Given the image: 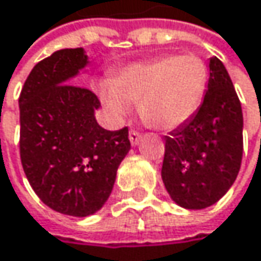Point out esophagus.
I'll use <instances>...</instances> for the list:
<instances>
[{"instance_id": "obj_1", "label": "esophagus", "mask_w": 261, "mask_h": 261, "mask_svg": "<svg viewBox=\"0 0 261 261\" xmlns=\"http://www.w3.org/2000/svg\"><path fill=\"white\" fill-rule=\"evenodd\" d=\"M128 137H130L131 145H133V146H137V145H139V142H140V137H142V134H140L139 131L131 130L130 134H128Z\"/></svg>"}]
</instances>
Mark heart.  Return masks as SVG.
<instances>
[{
    "mask_svg": "<svg viewBox=\"0 0 261 261\" xmlns=\"http://www.w3.org/2000/svg\"><path fill=\"white\" fill-rule=\"evenodd\" d=\"M208 71L195 54H165L131 63L118 71L110 83L98 86L106 109L125 118L131 104H139L142 121L155 130H174L199 109Z\"/></svg>",
    "mask_w": 261,
    "mask_h": 261,
    "instance_id": "b5f03b06",
    "label": "heart"
}]
</instances>
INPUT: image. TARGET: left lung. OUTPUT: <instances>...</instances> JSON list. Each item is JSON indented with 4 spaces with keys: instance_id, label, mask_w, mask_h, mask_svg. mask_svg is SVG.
Wrapping results in <instances>:
<instances>
[{
    "instance_id": "1",
    "label": "left lung",
    "mask_w": 261,
    "mask_h": 261,
    "mask_svg": "<svg viewBox=\"0 0 261 261\" xmlns=\"http://www.w3.org/2000/svg\"><path fill=\"white\" fill-rule=\"evenodd\" d=\"M243 152V115L224 63L208 60V83L196 113L165 136L162 180L182 208L218 202L233 186Z\"/></svg>"
}]
</instances>
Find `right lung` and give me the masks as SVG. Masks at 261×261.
I'll list each match as a JSON object with an SVG mask.
<instances>
[{
	"mask_svg": "<svg viewBox=\"0 0 261 261\" xmlns=\"http://www.w3.org/2000/svg\"><path fill=\"white\" fill-rule=\"evenodd\" d=\"M89 63L83 48L59 49L33 68L19 96L27 178L49 208L75 218L102 208L131 148L128 128H102L96 95L71 84Z\"/></svg>",
	"mask_w": 261,
	"mask_h": 261,
	"instance_id": "obj_1",
	"label": "right lung"
}]
</instances>
